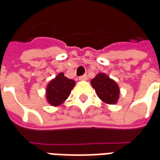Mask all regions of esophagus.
I'll return each mask as SVG.
<instances>
[{
	"label": "esophagus",
	"mask_w": 160,
	"mask_h": 160,
	"mask_svg": "<svg viewBox=\"0 0 160 160\" xmlns=\"http://www.w3.org/2000/svg\"><path fill=\"white\" fill-rule=\"evenodd\" d=\"M79 80H87V74H83L81 76L79 77Z\"/></svg>",
	"instance_id": "34e87169"
}]
</instances>
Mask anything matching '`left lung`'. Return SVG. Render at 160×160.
Segmentation results:
<instances>
[{
    "label": "left lung",
    "instance_id": "obj_1",
    "mask_svg": "<svg viewBox=\"0 0 160 160\" xmlns=\"http://www.w3.org/2000/svg\"><path fill=\"white\" fill-rule=\"evenodd\" d=\"M91 84L96 91L98 98L104 102L111 104H114L118 102L119 87L118 84L106 74L98 73L92 80Z\"/></svg>",
    "mask_w": 160,
    "mask_h": 160
}]
</instances>
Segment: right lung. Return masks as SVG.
I'll list each match as a JSON object with an SVG mask.
<instances>
[{
	"label": "right lung",
	"mask_w": 160,
	"mask_h": 160,
	"mask_svg": "<svg viewBox=\"0 0 160 160\" xmlns=\"http://www.w3.org/2000/svg\"><path fill=\"white\" fill-rule=\"evenodd\" d=\"M74 80L68 79L64 73H59L52 80L47 87V99L52 105H59L68 97L74 87Z\"/></svg>",
	"instance_id": "right-lung-1"
}]
</instances>
